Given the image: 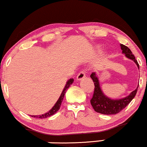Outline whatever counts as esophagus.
Listing matches in <instances>:
<instances>
[{
    "label": "esophagus",
    "instance_id": "obj_1",
    "mask_svg": "<svg viewBox=\"0 0 147 147\" xmlns=\"http://www.w3.org/2000/svg\"><path fill=\"white\" fill-rule=\"evenodd\" d=\"M85 76H86L85 72H84V71H80V73L78 74L77 78H76V80L78 81H80V80H82V79H83Z\"/></svg>",
    "mask_w": 147,
    "mask_h": 147
}]
</instances>
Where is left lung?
Masks as SVG:
<instances>
[{"mask_svg":"<svg viewBox=\"0 0 147 147\" xmlns=\"http://www.w3.org/2000/svg\"><path fill=\"white\" fill-rule=\"evenodd\" d=\"M120 48L122 51V53L125 54L127 58L133 60L136 64L138 68L139 69L138 63L136 60L134 55L132 54L130 49L122 44H120ZM90 77L94 81L95 85L94 96L91 100V106L93 107L95 111L105 115L116 114L122 111L123 109H125L136 96L139 85L138 84L137 88L135 90L133 91L129 96L125 98H120V99H112L111 98H109L103 93L100 84L97 74L96 72H93L91 74Z\"/></svg>","mask_w":147,"mask_h":147,"instance_id":"8db88e82","label":"left lung"}]
</instances>
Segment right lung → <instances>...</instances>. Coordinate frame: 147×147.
I'll return each mask as SVG.
<instances>
[{
  "mask_svg": "<svg viewBox=\"0 0 147 147\" xmlns=\"http://www.w3.org/2000/svg\"><path fill=\"white\" fill-rule=\"evenodd\" d=\"M73 82H74V78H70L69 80H67V83H66V84H65V87H64L63 90V91H62V94H61V95H60L59 98H58V100H57L56 104L53 105V107L51 108L49 111L47 112V113H44V114H42V115H32V117H34V118H48V117H49V116H51V115H53V114H55V113H56V112L59 110V109L60 107V105H61V104H62V102H63L64 96H65V93H66L67 90L69 89V87H70L71 84L73 83Z\"/></svg>",
  "mask_w": 147,
  "mask_h": 147,
  "instance_id": "add662e5",
  "label": "right lung"
}]
</instances>
